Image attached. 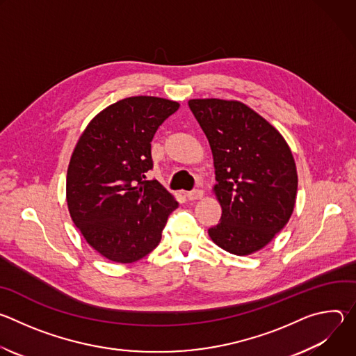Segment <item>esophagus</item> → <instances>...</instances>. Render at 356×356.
I'll return each mask as SVG.
<instances>
[{
  "instance_id": "esophagus-1",
  "label": "esophagus",
  "mask_w": 356,
  "mask_h": 356,
  "mask_svg": "<svg viewBox=\"0 0 356 356\" xmlns=\"http://www.w3.org/2000/svg\"><path fill=\"white\" fill-rule=\"evenodd\" d=\"M202 195H204V191L202 190H200V188H195V190H191V191H188L187 193V198L188 200H200V198H202Z\"/></svg>"
}]
</instances>
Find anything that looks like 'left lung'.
Instances as JSON below:
<instances>
[{
  "mask_svg": "<svg viewBox=\"0 0 356 356\" xmlns=\"http://www.w3.org/2000/svg\"><path fill=\"white\" fill-rule=\"evenodd\" d=\"M188 107L210 142L213 191L222 209L209 235L234 255H250L291 217L297 194L291 150L273 125L239 101L195 98Z\"/></svg>",
  "mask_w": 356,
  "mask_h": 356,
  "instance_id": "left-lung-1",
  "label": "left lung"
}]
</instances>
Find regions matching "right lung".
Returning <instances> with one entry per match:
<instances>
[{"mask_svg": "<svg viewBox=\"0 0 356 356\" xmlns=\"http://www.w3.org/2000/svg\"><path fill=\"white\" fill-rule=\"evenodd\" d=\"M179 107L150 95L117 101L90 121L73 150L69 213L87 243L108 261L132 264L146 257L179 207L158 180H145L154 168L150 142Z\"/></svg>", "mask_w": 356, "mask_h": 356, "instance_id": "obj_1", "label": "right lung"}]
</instances>
